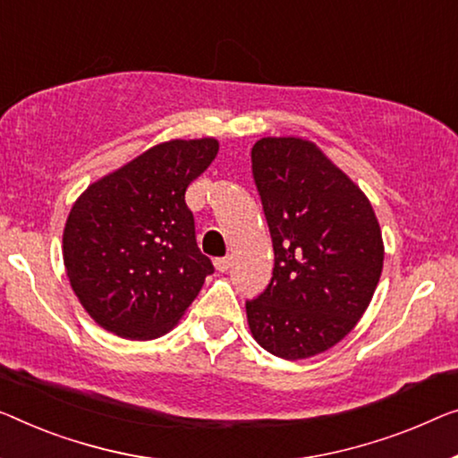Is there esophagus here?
Here are the masks:
<instances>
[{"label":"esophagus","mask_w":458,"mask_h":458,"mask_svg":"<svg viewBox=\"0 0 458 458\" xmlns=\"http://www.w3.org/2000/svg\"><path fill=\"white\" fill-rule=\"evenodd\" d=\"M214 265H216V269L220 271V273H224V271H228L230 269V257H222V259H216L214 261Z\"/></svg>","instance_id":"esophagus-1"}]
</instances>
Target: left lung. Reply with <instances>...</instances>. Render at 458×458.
<instances>
[{
  "label": "left lung",
  "instance_id": "left-lung-1",
  "mask_svg": "<svg viewBox=\"0 0 458 458\" xmlns=\"http://www.w3.org/2000/svg\"><path fill=\"white\" fill-rule=\"evenodd\" d=\"M250 160L276 265L267 290L247 302L249 329L277 358L317 356L358 325L377 290L385 261L377 214L309 140L263 138Z\"/></svg>",
  "mask_w": 458,
  "mask_h": 458
}]
</instances>
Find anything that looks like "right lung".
Instances as JSON below:
<instances>
[{
    "label": "right lung",
    "instance_id": "add662e5",
    "mask_svg": "<svg viewBox=\"0 0 458 458\" xmlns=\"http://www.w3.org/2000/svg\"><path fill=\"white\" fill-rule=\"evenodd\" d=\"M217 149L214 138L158 143L92 182L72 206L65 271L102 329L135 341L162 337L214 273L197 247L185 193Z\"/></svg>",
    "mask_w": 458,
    "mask_h": 458
}]
</instances>
